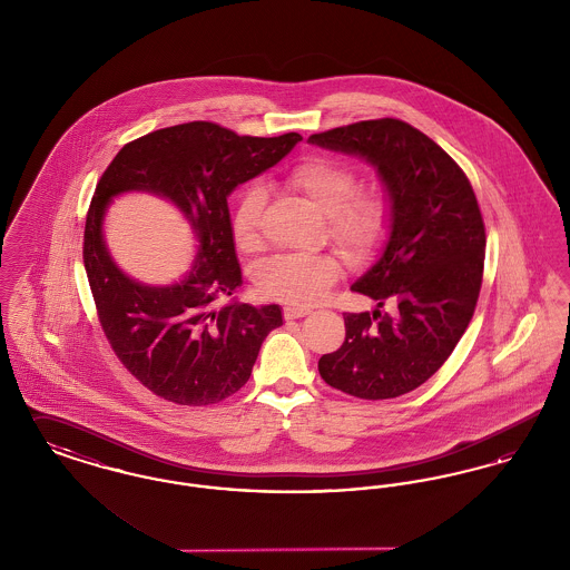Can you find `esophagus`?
<instances>
[{"mask_svg": "<svg viewBox=\"0 0 570 570\" xmlns=\"http://www.w3.org/2000/svg\"><path fill=\"white\" fill-rule=\"evenodd\" d=\"M307 314H309L307 307H298V305H286V307H284V318H286V321L303 318V316H307Z\"/></svg>", "mask_w": 570, "mask_h": 570, "instance_id": "obj_1", "label": "esophagus"}]
</instances>
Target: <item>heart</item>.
I'll return each mask as SVG.
<instances>
[{"label":"heart","mask_w":570,"mask_h":570,"mask_svg":"<svg viewBox=\"0 0 570 570\" xmlns=\"http://www.w3.org/2000/svg\"><path fill=\"white\" fill-rule=\"evenodd\" d=\"M286 184L328 217V237L346 256H370L384 242L391 222L389 203L380 191H358V177L351 166L309 160L293 168ZM265 203L267 194L261 186L245 188L237 200L233 237L244 252H256L263 244ZM340 273V261L331 254H275L261 265L256 282L267 297L309 305L325 297Z\"/></svg>","instance_id":"obj_1"}]
</instances>
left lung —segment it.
<instances>
[{"label": "left lung", "instance_id": "obj_1", "mask_svg": "<svg viewBox=\"0 0 570 570\" xmlns=\"http://www.w3.org/2000/svg\"><path fill=\"white\" fill-rule=\"evenodd\" d=\"M307 142L372 164L391 222L379 261L353 284L376 309L344 314L346 340L318 372L361 400H391L432 379L470 325L483 279L485 226L453 158L400 119L361 121ZM384 299L399 312L380 313Z\"/></svg>", "mask_w": 570, "mask_h": 570}]
</instances>
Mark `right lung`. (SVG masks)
I'll return each mask as SVG.
<instances>
[{"label":"right lung","instance_id":"1","mask_svg":"<svg viewBox=\"0 0 570 570\" xmlns=\"http://www.w3.org/2000/svg\"><path fill=\"white\" fill-rule=\"evenodd\" d=\"M297 132L235 136L209 121L156 130L124 145L105 170L85 222L82 261L105 335L126 370L181 406H207L249 380L282 307L239 303L228 196L293 151ZM145 190L168 199L197 239L191 269L170 285H142L109 256L104 217L112 197Z\"/></svg>","mask_w":570,"mask_h":570}]
</instances>
